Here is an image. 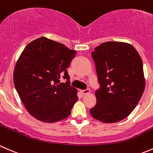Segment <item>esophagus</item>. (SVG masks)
Here are the masks:
<instances>
[{
  "label": "esophagus",
  "mask_w": 153,
  "mask_h": 153,
  "mask_svg": "<svg viewBox=\"0 0 153 153\" xmlns=\"http://www.w3.org/2000/svg\"><path fill=\"white\" fill-rule=\"evenodd\" d=\"M91 92L90 89H85V90H82L81 91V93L83 95H86V94H88L89 93Z\"/></svg>",
  "instance_id": "34e87169"
}]
</instances>
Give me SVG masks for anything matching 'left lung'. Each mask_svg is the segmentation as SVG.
<instances>
[{
	"label": "left lung",
	"instance_id": "1",
	"mask_svg": "<svg viewBox=\"0 0 153 153\" xmlns=\"http://www.w3.org/2000/svg\"><path fill=\"white\" fill-rule=\"evenodd\" d=\"M91 56L100 88L95 92L91 115L103 123L120 121L134 109L144 91L141 58L132 45L120 42L102 43Z\"/></svg>",
	"mask_w": 153,
	"mask_h": 153
}]
</instances>
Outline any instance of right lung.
<instances>
[{"mask_svg": "<svg viewBox=\"0 0 153 153\" xmlns=\"http://www.w3.org/2000/svg\"><path fill=\"white\" fill-rule=\"evenodd\" d=\"M76 51L41 37L29 43L14 69L16 91L26 109L45 123L65 119L76 102L77 90L70 85L67 68ZM62 77L66 83H60Z\"/></svg>", "mask_w": 153, "mask_h": 153, "instance_id": "right-lung-1", "label": "right lung"}]
</instances>
